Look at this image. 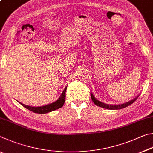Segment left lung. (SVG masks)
Returning <instances> with one entry per match:
<instances>
[{
  "instance_id": "left-lung-1",
  "label": "left lung",
  "mask_w": 153,
  "mask_h": 153,
  "mask_svg": "<svg viewBox=\"0 0 153 153\" xmlns=\"http://www.w3.org/2000/svg\"><path fill=\"white\" fill-rule=\"evenodd\" d=\"M91 97L93 102L96 105H97L99 107H101V108L108 109H123L124 108H126V107L129 106L130 105H131V104L133 103L136 100H137L138 96H137V97L134 99V100H132V101H129V102L123 103V104H121V105H108V104H105V103H103L102 102H100V101H99L97 100H96L94 96H93L92 93H91Z\"/></svg>"
}]
</instances>
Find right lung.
<instances>
[{"mask_svg": "<svg viewBox=\"0 0 153 153\" xmlns=\"http://www.w3.org/2000/svg\"><path fill=\"white\" fill-rule=\"evenodd\" d=\"M66 88L64 89V91L62 93L61 96L60 98L58 99L57 101H56L55 102H53L51 104H48V105H46L45 106H42V107H31V106H28L26 105H24V104L21 103L19 102L21 105L23 106L24 108H25L26 109H29L31 111L34 112V113L36 114H46L48 113V112L56 110L59 108H62L64 104V102H65V98H66Z\"/></svg>", "mask_w": 153, "mask_h": 153, "instance_id": "add662e5", "label": "right lung"}]
</instances>
